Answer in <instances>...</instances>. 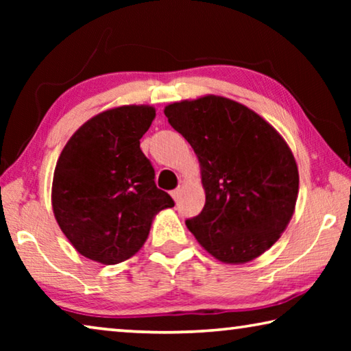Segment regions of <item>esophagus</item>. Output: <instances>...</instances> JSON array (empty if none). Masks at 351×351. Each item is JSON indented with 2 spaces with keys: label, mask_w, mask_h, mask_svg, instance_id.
I'll return each mask as SVG.
<instances>
[{
  "label": "esophagus",
  "mask_w": 351,
  "mask_h": 351,
  "mask_svg": "<svg viewBox=\"0 0 351 351\" xmlns=\"http://www.w3.org/2000/svg\"><path fill=\"white\" fill-rule=\"evenodd\" d=\"M171 197H173V199L175 201H178V198H180V195H181V189H175V190H171Z\"/></svg>",
  "instance_id": "34e87169"
}]
</instances>
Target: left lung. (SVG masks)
<instances>
[{
  "instance_id": "obj_1",
  "label": "left lung",
  "mask_w": 351,
  "mask_h": 351,
  "mask_svg": "<svg viewBox=\"0 0 351 351\" xmlns=\"http://www.w3.org/2000/svg\"><path fill=\"white\" fill-rule=\"evenodd\" d=\"M169 123L201 164L206 204L186 219L195 239L224 263L257 258L293 217L299 171L287 142L257 112L206 96L165 106Z\"/></svg>"
}]
</instances>
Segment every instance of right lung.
Returning <instances> with one entry per match:
<instances>
[{
	"label": "right lung",
	"mask_w": 351,
	"mask_h": 351,
	"mask_svg": "<svg viewBox=\"0 0 351 351\" xmlns=\"http://www.w3.org/2000/svg\"><path fill=\"white\" fill-rule=\"evenodd\" d=\"M153 106L104 111L77 130L58 158L52 209L62 232L82 255L116 265L139 251L152 219L175 201L156 187L141 150Z\"/></svg>",
	"instance_id": "add662e5"
}]
</instances>
